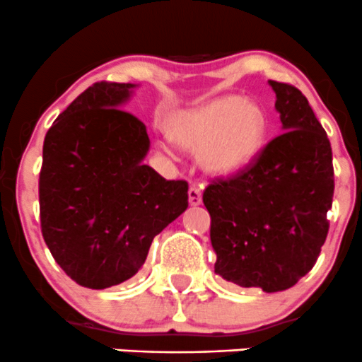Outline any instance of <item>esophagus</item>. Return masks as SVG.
<instances>
[{
  "label": "esophagus",
  "mask_w": 362,
  "mask_h": 362,
  "mask_svg": "<svg viewBox=\"0 0 362 362\" xmlns=\"http://www.w3.org/2000/svg\"><path fill=\"white\" fill-rule=\"evenodd\" d=\"M202 202V192L197 185H192L189 189V204L190 206H199Z\"/></svg>",
  "instance_id": "1"
}]
</instances>
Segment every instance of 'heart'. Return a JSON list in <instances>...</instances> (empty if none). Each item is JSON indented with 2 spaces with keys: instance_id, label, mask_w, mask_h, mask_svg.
I'll return each mask as SVG.
<instances>
[{
  "instance_id": "b5f03b06",
  "label": "heart",
  "mask_w": 362,
  "mask_h": 362,
  "mask_svg": "<svg viewBox=\"0 0 362 362\" xmlns=\"http://www.w3.org/2000/svg\"><path fill=\"white\" fill-rule=\"evenodd\" d=\"M266 129L263 110L239 96L213 99L196 110L180 111L168 122L173 144L199 153L202 168L216 177L247 168L263 149Z\"/></svg>"
}]
</instances>
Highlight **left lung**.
I'll use <instances>...</instances> for the list:
<instances>
[{
    "label": "left lung",
    "instance_id": "8db88e82",
    "mask_svg": "<svg viewBox=\"0 0 362 362\" xmlns=\"http://www.w3.org/2000/svg\"><path fill=\"white\" fill-rule=\"evenodd\" d=\"M281 134L256 163L202 196L211 216L214 273L239 287L287 291L308 275L327 240L332 146L299 89L268 81Z\"/></svg>",
    "mask_w": 362,
    "mask_h": 362
}]
</instances>
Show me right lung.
Wrapping results in <instances>:
<instances>
[{"label":"right lung","mask_w":362,"mask_h":362,"mask_svg":"<svg viewBox=\"0 0 362 362\" xmlns=\"http://www.w3.org/2000/svg\"><path fill=\"white\" fill-rule=\"evenodd\" d=\"M136 84L98 82L47 130L41 230L54 261L94 291L132 278L151 242L189 206V185L144 165L146 125L123 108Z\"/></svg>","instance_id":"right-lung-1"}]
</instances>
